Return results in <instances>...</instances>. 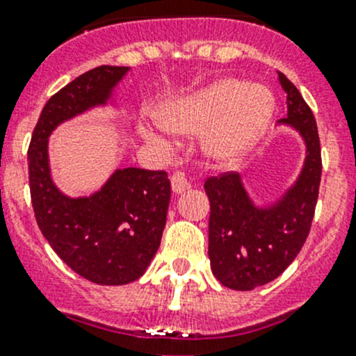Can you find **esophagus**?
<instances>
[{"instance_id": "obj_1", "label": "esophagus", "mask_w": 356, "mask_h": 356, "mask_svg": "<svg viewBox=\"0 0 356 356\" xmlns=\"http://www.w3.org/2000/svg\"><path fill=\"white\" fill-rule=\"evenodd\" d=\"M170 182H172V191H174L175 195H181V193H184L186 189L191 188L188 177H186L182 172H175V174L170 177Z\"/></svg>"}]
</instances>
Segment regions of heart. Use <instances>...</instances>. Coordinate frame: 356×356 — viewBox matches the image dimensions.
Instances as JSON below:
<instances>
[{
  "label": "heart",
  "instance_id": "heart-1",
  "mask_svg": "<svg viewBox=\"0 0 356 356\" xmlns=\"http://www.w3.org/2000/svg\"><path fill=\"white\" fill-rule=\"evenodd\" d=\"M274 108V95L265 86L224 79L163 103L156 111V122L165 131L184 136L210 127L203 139V153L215 163H232L260 141ZM145 134L163 143L152 129Z\"/></svg>",
  "mask_w": 356,
  "mask_h": 356
}]
</instances>
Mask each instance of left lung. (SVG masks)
<instances>
[{"instance_id":"8db88e82","label":"left lung","mask_w":356,"mask_h":356,"mask_svg":"<svg viewBox=\"0 0 356 356\" xmlns=\"http://www.w3.org/2000/svg\"><path fill=\"white\" fill-rule=\"evenodd\" d=\"M286 92L288 125L305 143V160L296 181L281 198L258 207L236 172L210 177L208 257L211 272L225 288L251 291L274 281L300 253L310 232L322 175L321 141L310 106L296 86L279 72Z\"/></svg>"}]
</instances>
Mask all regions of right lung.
<instances>
[{
  "label": "right lung",
  "instance_id": "1",
  "mask_svg": "<svg viewBox=\"0 0 356 356\" xmlns=\"http://www.w3.org/2000/svg\"><path fill=\"white\" fill-rule=\"evenodd\" d=\"M131 70L102 65L48 99L29 146V186L35 220L49 246L88 281L102 286L134 282L160 248L170 181L165 170L117 168L89 196L72 198L51 177L48 141L56 127L98 106L115 105L113 91Z\"/></svg>",
  "mask_w": 356,
  "mask_h": 356
}]
</instances>
